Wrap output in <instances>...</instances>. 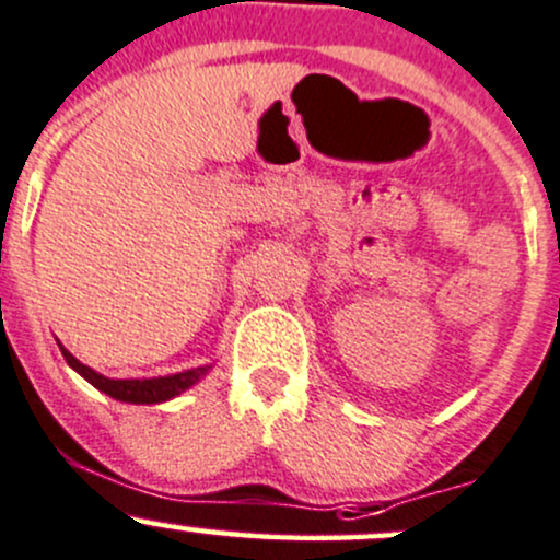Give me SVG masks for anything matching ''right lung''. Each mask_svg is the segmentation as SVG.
I'll return each instance as SVG.
<instances>
[{
	"instance_id": "obj_1",
	"label": "right lung",
	"mask_w": 560,
	"mask_h": 560,
	"mask_svg": "<svg viewBox=\"0 0 560 560\" xmlns=\"http://www.w3.org/2000/svg\"><path fill=\"white\" fill-rule=\"evenodd\" d=\"M58 348H60V353H63L66 364H69L73 372L82 374V377L88 380L92 388H97L101 393H106V396L116 398V401H125V404H162V401H170V398L180 396V393L194 388V385L199 383V380L212 370V364H205V366H194V370L164 374V377L114 380V377H106V374L95 372L88 364H82L77 355H71L69 350L60 346V340H58Z\"/></svg>"
}]
</instances>
